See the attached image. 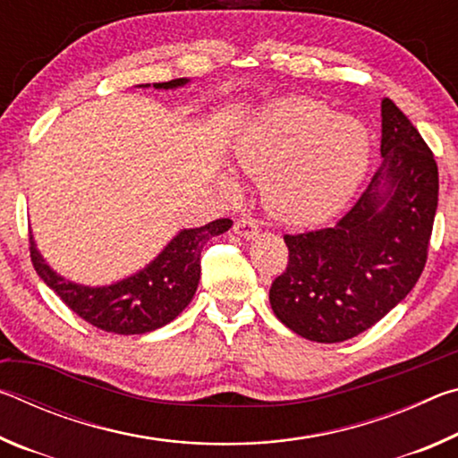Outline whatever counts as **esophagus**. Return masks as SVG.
Masks as SVG:
<instances>
[{
	"instance_id": "34e87169",
	"label": "esophagus",
	"mask_w": 458,
	"mask_h": 458,
	"mask_svg": "<svg viewBox=\"0 0 458 458\" xmlns=\"http://www.w3.org/2000/svg\"><path fill=\"white\" fill-rule=\"evenodd\" d=\"M234 232L244 238H254L259 234V224L254 218H240L234 224Z\"/></svg>"
}]
</instances>
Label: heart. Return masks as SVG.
Returning a JSON list of instances; mask_svg holds the SVG:
<instances>
[{
  "mask_svg": "<svg viewBox=\"0 0 458 458\" xmlns=\"http://www.w3.org/2000/svg\"><path fill=\"white\" fill-rule=\"evenodd\" d=\"M369 133L315 98L276 103L238 145L246 174L265 177L267 206L276 216L311 224L335 214L358 190L369 161Z\"/></svg>",
  "mask_w": 458,
  "mask_h": 458,
  "instance_id": "obj_1",
  "label": "heart"
}]
</instances>
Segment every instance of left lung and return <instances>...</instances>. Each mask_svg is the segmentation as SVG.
Segmentation results:
<instances>
[{"label": "left lung", "mask_w": 458, "mask_h": 458, "mask_svg": "<svg viewBox=\"0 0 458 458\" xmlns=\"http://www.w3.org/2000/svg\"><path fill=\"white\" fill-rule=\"evenodd\" d=\"M438 204V167L418 129L382 100V165L333 228L284 234L289 262L270 286L278 321L339 344L396 307L420 278Z\"/></svg>", "instance_id": "1"}]
</instances>
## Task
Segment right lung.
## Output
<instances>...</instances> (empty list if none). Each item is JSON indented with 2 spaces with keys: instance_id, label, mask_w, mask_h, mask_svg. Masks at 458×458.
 Listing matches in <instances>:
<instances>
[{
  "instance_id": "add662e5",
  "label": "right lung",
  "mask_w": 458,
  "mask_h": 458,
  "mask_svg": "<svg viewBox=\"0 0 458 458\" xmlns=\"http://www.w3.org/2000/svg\"><path fill=\"white\" fill-rule=\"evenodd\" d=\"M185 82V79H175L153 87L175 89ZM230 226L232 220L220 218L201 228L182 230L141 273L97 289L68 283L54 273L36 250L32 236L30 259L42 281L84 321L106 333L139 335L164 327L188 307L199 283L201 248L212 236L222 234Z\"/></svg>"
}]
</instances>
